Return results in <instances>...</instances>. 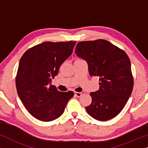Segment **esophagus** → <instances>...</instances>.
Masks as SVG:
<instances>
[{
	"label": "esophagus",
	"instance_id": "esophagus-1",
	"mask_svg": "<svg viewBox=\"0 0 148 148\" xmlns=\"http://www.w3.org/2000/svg\"><path fill=\"white\" fill-rule=\"evenodd\" d=\"M85 92H75V95L77 97H81L83 94H84Z\"/></svg>",
	"mask_w": 148,
	"mask_h": 148
}]
</instances>
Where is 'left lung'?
<instances>
[{
    "instance_id": "1",
    "label": "left lung",
    "mask_w": 148,
    "mask_h": 148,
    "mask_svg": "<svg viewBox=\"0 0 148 148\" xmlns=\"http://www.w3.org/2000/svg\"><path fill=\"white\" fill-rule=\"evenodd\" d=\"M77 56L88 64L89 73L98 77L99 90L91 92L92 103L86 106L89 114L104 121L118 115L131 96L133 78L126 52L105 40L80 42Z\"/></svg>"
}]
</instances>
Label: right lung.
Wrapping results in <instances>:
<instances>
[{
  "instance_id": "1",
  "label": "right lung",
  "mask_w": 148,
  "mask_h": 148,
  "mask_svg": "<svg viewBox=\"0 0 148 148\" xmlns=\"http://www.w3.org/2000/svg\"><path fill=\"white\" fill-rule=\"evenodd\" d=\"M75 42H45L28 49L21 58L15 79L20 100L30 114L42 121L61 116L72 91L61 92L51 84Z\"/></svg>"
}]
</instances>
